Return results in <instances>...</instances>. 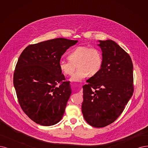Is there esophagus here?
Listing matches in <instances>:
<instances>
[{
	"label": "esophagus",
	"instance_id": "obj_1",
	"mask_svg": "<svg viewBox=\"0 0 148 148\" xmlns=\"http://www.w3.org/2000/svg\"><path fill=\"white\" fill-rule=\"evenodd\" d=\"M79 93L81 95H82V88H81V89L79 90Z\"/></svg>",
	"mask_w": 148,
	"mask_h": 148
}]
</instances>
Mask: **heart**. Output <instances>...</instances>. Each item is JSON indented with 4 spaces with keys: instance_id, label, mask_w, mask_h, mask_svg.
Masks as SVG:
<instances>
[{
    "instance_id": "obj_1",
    "label": "heart",
    "mask_w": 148,
    "mask_h": 148,
    "mask_svg": "<svg viewBox=\"0 0 148 148\" xmlns=\"http://www.w3.org/2000/svg\"><path fill=\"white\" fill-rule=\"evenodd\" d=\"M69 61L62 60L59 62L61 72L65 75H72L75 66L78 65V72L73 74L70 80L72 82H81L90 75L97 74L103 65L101 52L95 47L79 46L68 55Z\"/></svg>"
}]
</instances>
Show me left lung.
<instances>
[{"mask_svg": "<svg viewBox=\"0 0 148 148\" xmlns=\"http://www.w3.org/2000/svg\"><path fill=\"white\" fill-rule=\"evenodd\" d=\"M103 65L83 86L82 112L95 127L114 122L132 96L133 64L130 56L114 40H98Z\"/></svg>", "mask_w": 148, "mask_h": 148, "instance_id": "left-lung-1", "label": "left lung"}]
</instances>
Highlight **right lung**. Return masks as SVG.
<instances>
[{"label":"right lung","instance_id":"add662e5","mask_svg":"<svg viewBox=\"0 0 148 148\" xmlns=\"http://www.w3.org/2000/svg\"><path fill=\"white\" fill-rule=\"evenodd\" d=\"M78 40L56 38L29 45L17 61L13 84L23 111L40 125L61 121L72 93L59 67L62 55ZM61 83L60 86H56Z\"/></svg>","mask_w":148,"mask_h":148}]
</instances>
